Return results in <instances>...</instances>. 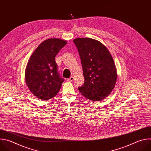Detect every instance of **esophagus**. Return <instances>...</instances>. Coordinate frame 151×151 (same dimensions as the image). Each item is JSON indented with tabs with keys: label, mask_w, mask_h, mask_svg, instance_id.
I'll use <instances>...</instances> for the list:
<instances>
[{
	"label": "esophagus",
	"mask_w": 151,
	"mask_h": 151,
	"mask_svg": "<svg viewBox=\"0 0 151 151\" xmlns=\"http://www.w3.org/2000/svg\"><path fill=\"white\" fill-rule=\"evenodd\" d=\"M73 79H74V78H73V76H71V77H70L69 78L67 79V81H69V82H72V81H73Z\"/></svg>",
	"instance_id": "1"
}]
</instances>
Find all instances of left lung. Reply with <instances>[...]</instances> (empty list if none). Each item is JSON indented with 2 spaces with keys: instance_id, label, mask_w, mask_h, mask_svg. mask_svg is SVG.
I'll list each match as a JSON object with an SVG mask.
<instances>
[{
  "instance_id": "8db88e82",
  "label": "left lung",
  "mask_w": 151,
  "mask_h": 151,
  "mask_svg": "<svg viewBox=\"0 0 151 151\" xmlns=\"http://www.w3.org/2000/svg\"><path fill=\"white\" fill-rule=\"evenodd\" d=\"M83 69L84 83L80 93L93 101H100L112 91L117 79L115 63L107 48L101 42L88 37L73 40Z\"/></svg>"
}]
</instances>
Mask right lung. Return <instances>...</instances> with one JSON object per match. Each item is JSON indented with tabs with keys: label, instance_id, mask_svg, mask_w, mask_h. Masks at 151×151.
Returning <instances> with one entry per match:
<instances>
[{
	"label": "right lung",
	"instance_id": "obj_1",
	"mask_svg": "<svg viewBox=\"0 0 151 151\" xmlns=\"http://www.w3.org/2000/svg\"><path fill=\"white\" fill-rule=\"evenodd\" d=\"M66 44V40L60 39H47L30 57L25 73L26 82L37 98L50 99L59 92L64 79L58 71L55 57Z\"/></svg>",
	"mask_w": 151,
	"mask_h": 151
}]
</instances>
